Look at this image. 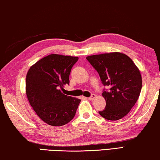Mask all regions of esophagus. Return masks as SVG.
<instances>
[{"label":"esophagus","instance_id":"34e87169","mask_svg":"<svg viewBox=\"0 0 160 160\" xmlns=\"http://www.w3.org/2000/svg\"><path fill=\"white\" fill-rule=\"evenodd\" d=\"M95 97H96V95H95V94H92V95H91V96L90 98H88V99H89L90 100H93L95 98Z\"/></svg>","mask_w":160,"mask_h":160}]
</instances>
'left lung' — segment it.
<instances>
[{"mask_svg": "<svg viewBox=\"0 0 160 160\" xmlns=\"http://www.w3.org/2000/svg\"><path fill=\"white\" fill-rule=\"evenodd\" d=\"M100 75L104 86L106 106L99 114L109 120H118L130 112L138 100L142 78L138 67L123 53L111 52L86 58Z\"/></svg>", "mask_w": 160, "mask_h": 160, "instance_id": "obj_1", "label": "left lung"}]
</instances>
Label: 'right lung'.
I'll return each mask as SVG.
<instances>
[{
    "label": "right lung",
    "mask_w": 160,
    "mask_h": 160,
    "mask_svg": "<svg viewBox=\"0 0 160 160\" xmlns=\"http://www.w3.org/2000/svg\"><path fill=\"white\" fill-rule=\"evenodd\" d=\"M78 57L49 55L30 67L26 75V95L39 118L52 126L66 125L74 118L80 99L64 95L71 69Z\"/></svg>",
    "instance_id": "add662e5"
}]
</instances>
